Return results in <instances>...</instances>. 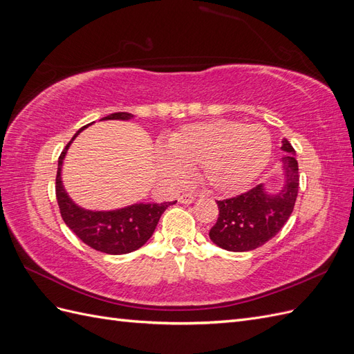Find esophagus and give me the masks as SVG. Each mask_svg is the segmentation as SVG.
<instances>
[{
    "instance_id": "1",
    "label": "esophagus",
    "mask_w": 354,
    "mask_h": 354,
    "mask_svg": "<svg viewBox=\"0 0 354 354\" xmlns=\"http://www.w3.org/2000/svg\"><path fill=\"white\" fill-rule=\"evenodd\" d=\"M195 196L192 195V194H183V195H180V198H178V202L180 203H192V202H195Z\"/></svg>"
}]
</instances>
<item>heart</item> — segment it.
<instances>
[{"label":"heart","mask_w":354,"mask_h":354,"mask_svg":"<svg viewBox=\"0 0 354 354\" xmlns=\"http://www.w3.org/2000/svg\"><path fill=\"white\" fill-rule=\"evenodd\" d=\"M272 151V136L267 128L217 120L186 125L174 133L167 142V153H158V164L174 183L183 181L186 173L201 169L203 183L232 194L260 176Z\"/></svg>","instance_id":"b5f03b06"}]
</instances>
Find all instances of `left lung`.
<instances>
[{"instance_id": "left-lung-1", "label": "left lung", "mask_w": 354, "mask_h": 354, "mask_svg": "<svg viewBox=\"0 0 354 354\" xmlns=\"http://www.w3.org/2000/svg\"><path fill=\"white\" fill-rule=\"evenodd\" d=\"M285 186L276 195H269L259 185L238 196L217 201L218 218L209 230V238L220 248L245 252L270 241L283 227L294 211L298 195L299 176L295 149L288 140L282 142Z\"/></svg>"}]
</instances>
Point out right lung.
<instances>
[{
    "label": "right lung",
    "mask_w": 354,
    "mask_h": 354,
    "mask_svg": "<svg viewBox=\"0 0 354 354\" xmlns=\"http://www.w3.org/2000/svg\"><path fill=\"white\" fill-rule=\"evenodd\" d=\"M131 118H134V115L116 112L102 118V120H131ZM84 128L85 127L80 128L75 133L72 140L63 149V152L59 156L56 198L60 216L63 221L66 223V226L85 245L91 246L93 250L112 255L133 252L143 246L147 239L152 236L160 216L171 205V202L136 203V205L116 211H87L75 205L62 186L60 171L69 145Z\"/></svg>",
    "instance_id": "1"
}]
</instances>
